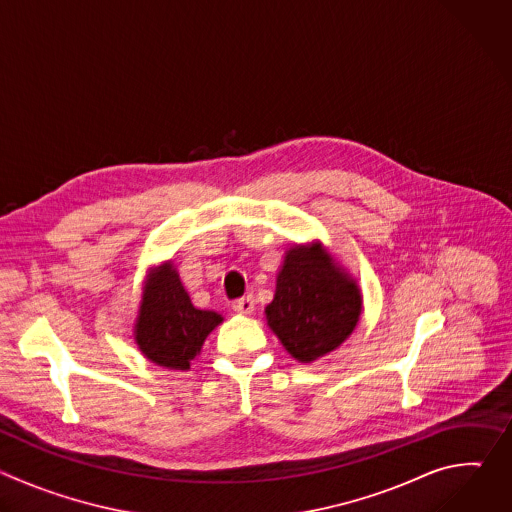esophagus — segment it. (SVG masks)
I'll return each mask as SVG.
<instances>
[{
  "label": "esophagus",
  "instance_id": "obj_1",
  "mask_svg": "<svg viewBox=\"0 0 512 512\" xmlns=\"http://www.w3.org/2000/svg\"><path fill=\"white\" fill-rule=\"evenodd\" d=\"M233 310H235L237 314L251 316V314L255 312V300H253V296H245V298H241V300H235V302H233Z\"/></svg>",
  "mask_w": 512,
  "mask_h": 512
}]
</instances>
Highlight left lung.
Returning <instances> with one entry per match:
<instances>
[{
	"instance_id": "8db88e82",
	"label": "left lung",
	"mask_w": 512,
	"mask_h": 512,
	"mask_svg": "<svg viewBox=\"0 0 512 512\" xmlns=\"http://www.w3.org/2000/svg\"><path fill=\"white\" fill-rule=\"evenodd\" d=\"M362 314L356 279L322 241L283 253L265 320L298 362H316L344 344Z\"/></svg>"
}]
</instances>
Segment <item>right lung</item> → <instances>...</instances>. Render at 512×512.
I'll use <instances>...</instances> for the list:
<instances>
[{"mask_svg": "<svg viewBox=\"0 0 512 512\" xmlns=\"http://www.w3.org/2000/svg\"><path fill=\"white\" fill-rule=\"evenodd\" d=\"M223 322V314L192 304L174 261L168 259L145 275L133 340L150 362L184 373L200 354L206 336Z\"/></svg>", "mask_w": 512, "mask_h": 512, "instance_id": "right-lung-1", "label": "right lung"}]
</instances>
